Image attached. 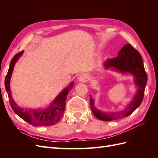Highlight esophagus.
I'll return each instance as SVG.
<instances>
[{
	"instance_id": "34e87169",
	"label": "esophagus",
	"mask_w": 158,
	"mask_h": 158,
	"mask_svg": "<svg viewBox=\"0 0 158 158\" xmlns=\"http://www.w3.org/2000/svg\"><path fill=\"white\" fill-rule=\"evenodd\" d=\"M89 76L86 73L81 74L78 77V80L82 82H86L87 81L89 80Z\"/></svg>"
}]
</instances>
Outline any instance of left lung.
Here are the masks:
<instances>
[{
    "instance_id": "8db88e82",
    "label": "left lung",
    "mask_w": 158,
    "mask_h": 158,
    "mask_svg": "<svg viewBox=\"0 0 158 158\" xmlns=\"http://www.w3.org/2000/svg\"><path fill=\"white\" fill-rule=\"evenodd\" d=\"M105 68L115 69L123 73H129L135 76V84L138 92L127 109L118 113H105L99 111L94 106V102L90 96V106L94 115L99 120L110 121L118 120L128 117L140 106L144 95V91L148 80L142 58L140 52L131 44L124 46L119 51L117 57L107 59L104 64Z\"/></svg>"
}]
</instances>
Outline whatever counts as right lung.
Instances as JSON below:
<instances>
[{
    "label": "right lung",
    "instance_id": "right-lung-1",
    "mask_svg": "<svg viewBox=\"0 0 158 158\" xmlns=\"http://www.w3.org/2000/svg\"><path fill=\"white\" fill-rule=\"evenodd\" d=\"M23 52V51L19 52L15 55L10 61V66L6 76L4 84L8 95L9 102L13 111L16 114L23 120L34 127H45L53 125L58 122L63 116L64 111L66 100L69 90L73 87V83L72 82L69 86L64 89L59 96L57 97L47 109H23L18 107L17 104L13 100L11 92L10 89V81L13 72L14 66L16 62Z\"/></svg>",
    "mask_w": 158,
    "mask_h": 158
}]
</instances>
